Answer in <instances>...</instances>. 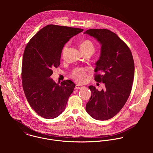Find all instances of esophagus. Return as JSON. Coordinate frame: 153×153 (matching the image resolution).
<instances>
[{"label":"esophagus","mask_w":153,"mask_h":153,"mask_svg":"<svg viewBox=\"0 0 153 153\" xmlns=\"http://www.w3.org/2000/svg\"><path fill=\"white\" fill-rule=\"evenodd\" d=\"M82 87H83V86H82V85H78H78H76L75 89H81Z\"/></svg>","instance_id":"esophagus-1"}]
</instances>
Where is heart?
Here are the masks:
<instances>
[{
    "label": "heart",
    "instance_id": "heart-1",
    "mask_svg": "<svg viewBox=\"0 0 153 153\" xmlns=\"http://www.w3.org/2000/svg\"><path fill=\"white\" fill-rule=\"evenodd\" d=\"M68 46H69V44L67 43L62 48V55L63 57H64L65 55L68 48ZM80 47H81V51L84 53L87 52H93L94 51V46L92 44V42L89 40L83 41L81 44ZM85 76H86V69L84 68H75L72 71V78L74 79L79 82H81L84 80Z\"/></svg>",
    "mask_w": 153,
    "mask_h": 153
}]
</instances>
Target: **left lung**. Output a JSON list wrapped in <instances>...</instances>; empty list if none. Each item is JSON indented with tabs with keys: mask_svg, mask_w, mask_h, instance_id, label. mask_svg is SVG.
<instances>
[{
	"mask_svg": "<svg viewBox=\"0 0 153 153\" xmlns=\"http://www.w3.org/2000/svg\"><path fill=\"white\" fill-rule=\"evenodd\" d=\"M85 33L101 45L94 79L105 84L100 91L92 85L89 87L91 97L86 111L97 120H107L120 111L130 95L134 76L133 57L128 46L109 30L91 29Z\"/></svg>",
	"mask_w": 153,
	"mask_h": 153,
	"instance_id": "obj_1",
	"label": "left lung"
}]
</instances>
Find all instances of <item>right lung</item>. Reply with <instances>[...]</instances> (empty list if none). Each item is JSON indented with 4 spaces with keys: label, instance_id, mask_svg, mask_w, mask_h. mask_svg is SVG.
Wrapping results in <instances>:
<instances>
[{
    "label": "right lung",
    "instance_id": "obj_1",
    "mask_svg": "<svg viewBox=\"0 0 153 153\" xmlns=\"http://www.w3.org/2000/svg\"><path fill=\"white\" fill-rule=\"evenodd\" d=\"M82 29L48 25L27 44L22 65L23 89L26 98L39 115L46 119L58 117L65 109L75 84L71 80L56 84L51 77L60 65L64 45Z\"/></svg>",
    "mask_w": 153,
    "mask_h": 153
}]
</instances>
